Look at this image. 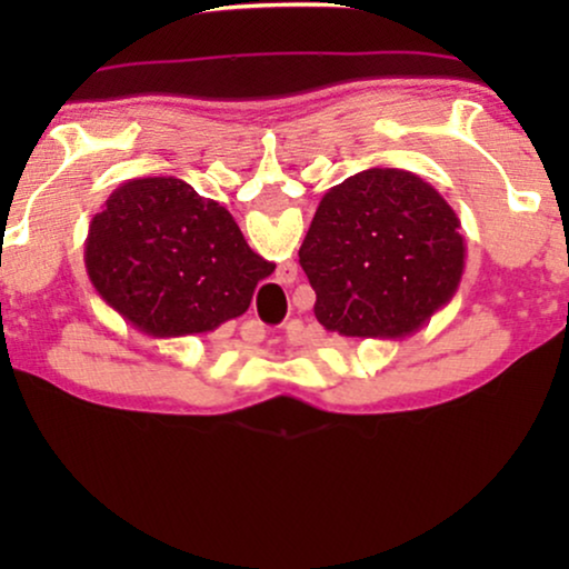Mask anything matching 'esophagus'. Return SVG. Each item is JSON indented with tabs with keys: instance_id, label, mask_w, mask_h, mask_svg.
I'll return each instance as SVG.
<instances>
[{
	"instance_id": "esophagus-1",
	"label": "esophagus",
	"mask_w": 569,
	"mask_h": 569,
	"mask_svg": "<svg viewBox=\"0 0 569 569\" xmlns=\"http://www.w3.org/2000/svg\"><path fill=\"white\" fill-rule=\"evenodd\" d=\"M287 267H290V269H292V263H287Z\"/></svg>"
}]
</instances>
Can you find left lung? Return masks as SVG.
<instances>
[{
	"instance_id": "left-lung-1",
	"label": "left lung",
	"mask_w": 569,
	"mask_h": 569,
	"mask_svg": "<svg viewBox=\"0 0 569 569\" xmlns=\"http://www.w3.org/2000/svg\"><path fill=\"white\" fill-rule=\"evenodd\" d=\"M300 267L326 331L352 339L411 337L461 284V220L425 178L368 168L318 201Z\"/></svg>"
}]
</instances>
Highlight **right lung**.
<instances>
[{
    "label": "right lung",
    "mask_w": 569,
    "mask_h": 569,
    "mask_svg": "<svg viewBox=\"0 0 569 569\" xmlns=\"http://www.w3.org/2000/svg\"><path fill=\"white\" fill-rule=\"evenodd\" d=\"M84 269L123 321L173 339L243 316L274 263L217 201L176 176H147L121 183L92 217Z\"/></svg>",
    "instance_id": "obj_1"
}]
</instances>
